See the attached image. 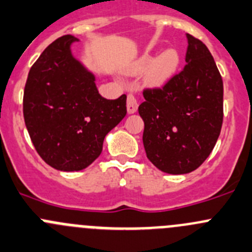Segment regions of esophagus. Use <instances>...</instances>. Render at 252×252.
Segmentation results:
<instances>
[{
	"mask_svg": "<svg viewBox=\"0 0 252 252\" xmlns=\"http://www.w3.org/2000/svg\"><path fill=\"white\" fill-rule=\"evenodd\" d=\"M138 99L135 98L134 94H128V98H126V111L129 114H133L138 111Z\"/></svg>",
	"mask_w": 252,
	"mask_h": 252,
	"instance_id": "obj_1",
	"label": "esophagus"
}]
</instances>
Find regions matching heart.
Returning a JSON list of instances; mask_svg holds the SVG:
<instances>
[{
  "label": "heart",
  "instance_id": "1",
  "mask_svg": "<svg viewBox=\"0 0 252 252\" xmlns=\"http://www.w3.org/2000/svg\"><path fill=\"white\" fill-rule=\"evenodd\" d=\"M180 63V53L175 48L165 49L155 58L151 51H145L135 60L131 66V72L138 74L148 69L145 74L146 81L151 85H158L170 79L177 71Z\"/></svg>",
  "mask_w": 252,
  "mask_h": 252
}]
</instances>
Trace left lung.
I'll list each match as a JSON object with an SVG mask.
<instances>
[{
	"label": "left lung",
	"instance_id": "obj_1",
	"mask_svg": "<svg viewBox=\"0 0 252 252\" xmlns=\"http://www.w3.org/2000/svg\"><path fill=\"white\" fill-rule=\"evenodd\" d=\"M188 40L186 66L162 89L145 90L139 106L149 160L162 172L198 168L213 150L223 124V80L211 51Z\"/></svg>",
	"mask_w": 252,
	"mask_h": 252
}]
</instances>
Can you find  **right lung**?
I'll use <instances>...</instances> for the list:
<instances>
[{
    "instance_id": "obj_1",
    "label": "right lung",
    "mask_w": 252,
    "mask_h": 252,
    "mask_svg": "<svg viewBox=\"0 0 252 252\" xmlns=\"http://www.w3.org/2000/svg\"><path fill=\"white\" fill-rule=\"evenodd\" d=\"M79 41L63 35L28 74L23 96L27 130L40 158L59 171H80L102 153L107 134L126 114V96L106 99L96 77L71 53Z\"/></svg>"
}]
</instances>
